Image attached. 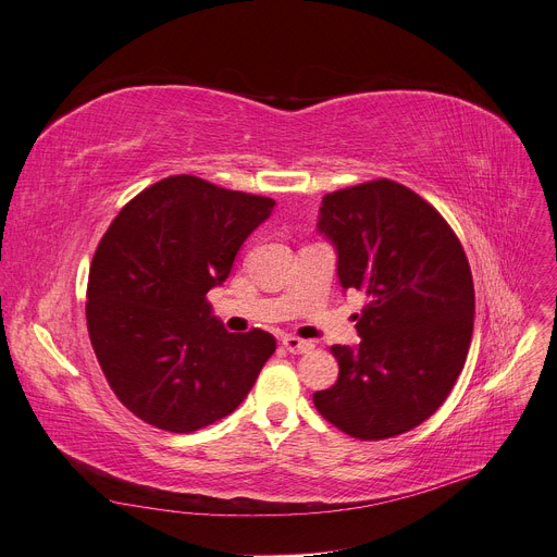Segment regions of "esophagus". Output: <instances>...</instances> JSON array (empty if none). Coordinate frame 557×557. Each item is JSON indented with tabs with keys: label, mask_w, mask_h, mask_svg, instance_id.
Returning <instances> with one entry per match:
<instances>
[{
	"label": "esophagus",
	"mask_w": 557,
	"mask_h": 557,
	"mask_svg": "<svg viewBox=\"0 0 557 557\" xmlns=\"http://www.w3.org/2000/svg\"><path fill=\"white\" fill-rule=\"evenodd\" d=\"M282 345H284L286 351H290V354H309V351H313V343L300 341V338H295V336H286V338L282 341Z\"/></svg>",
	"instance_id": "1"
}]
</instances>
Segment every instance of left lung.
Masks as SVG:
<instances>
[{
    "label": "left lung",
    "mask_w": 557,
    "mask_h": 557,
    "mask_svg": "<svg viewBox=\"0 0 557 557\" xmlns=\"http://www.w3.org/2000/svg\"><path fill=\"white\" fill-rule=\"evenodd\" d=\"M318 231L336 246L341 286L364 293L358 347L315 410L360 441L430 419L455 387L472 338L474 286L455 231L425 199L379 178L324 195Z\"/></svg>",
    "instance_id": "1"
}]
</instances>
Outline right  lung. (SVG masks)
<instances>
[{"mask_svg":"<svg viewBox=\"0 0 557 557\" xmlns=\"http://www.w3.org/2000/svg\"><path fill=\"white\" fill-rule=\"evenodd\" d=\"M273 206L178 174L111 221L89 269L87 329L109 387L140 421L185 434L224 419L273 356L271 333H228L206 300Z\"/></svg>","mask_w":557,"mask_h":557,"instance_id":"add662e5","label":"right lung"}]
</instances>
